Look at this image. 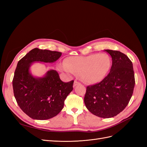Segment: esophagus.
<instances>
[{"mask_svg": "<svg viewBox=\"0 0 147 147\" xmlns=\"http://www.w3.org/2000/svg\"><path fill=\"white\" fill-rule=\"evenodd\" d=\"M78 84H80V83H79L78 81L75 80L74 83V87H75L76 86L78 85Z\"/></svg>", "mask_w": 147, "mask_h": 147, "instance_id": "1", "label": "esophagus"}]
</instances>
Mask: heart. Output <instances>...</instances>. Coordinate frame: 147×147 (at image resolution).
I'll return each mask as SVG.
<instances>
[{
    "label": "heart",
    "instance_id": "heart-1",
    "mask_svg": "<svg viewBox=\"0 0 147 147\" xmlns=\"http://www.w3.org/2000/svg\"><path fill=\"white\" fill-rule=\"evenodd\" d=\"M111 61L105 53L87 56H70L65 63L57 65L59 70L67 74L80 75L83 80L90 84L99 83L107 75Z\"/></svg>",
    "mask_w": 147,
    "mask_h": 147
}]
</instances>
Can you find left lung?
Returning <instances> with one entry per match:
<instances>
[{"label":"left lung","instance_id":"8db88e82","mask_svg":"<svg viewBox=\"0 0 147 147\" xmlns=\"http://www.w3.org/2000/svg\"><path fill=\"white\" fill-rule=\"evenodd\" d=\"M105 51L112 59L110 72L100 83L86 87L84 102L93 115L109 118L121 112L129 104L135 78L132 63L126 55L116 50Z\"/></svg>","mask_w":147,"mask_h":147}]
</instances>
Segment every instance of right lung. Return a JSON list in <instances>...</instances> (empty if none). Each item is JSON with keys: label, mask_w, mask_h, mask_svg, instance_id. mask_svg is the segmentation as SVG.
Returning a JSON list of instances; mask_svg holds the SVG:
<instances>
[{"label": "right lung", "mask_w": 147, "mask_h": 147, "mask_svg": "<svg viewBox=\"0 0 147 147\" xmlns=\"http://www.w3.org/2000/svg\"><path fill=\"white\" fill-rule=\"evenodd\" d=\"M62 53L34 48L18 63L13 79V93L20 109L31 118L44 120L58 114L64 100L73 90L74 80L64 83L55 70L36 78L29 72L34 62L54 63Z\"/></svg>", "instance_id": "add662e5"}]
</instances>
